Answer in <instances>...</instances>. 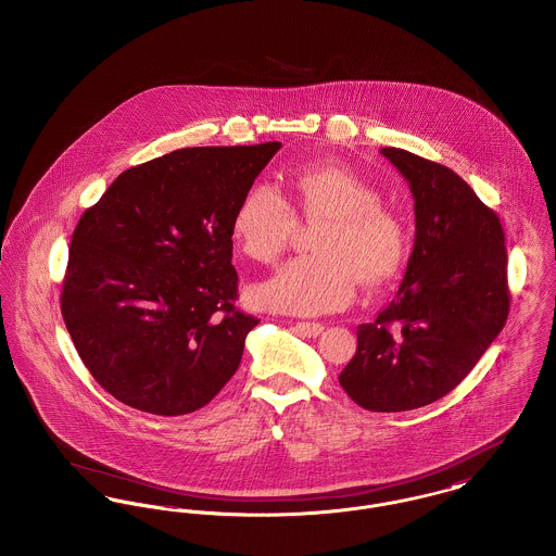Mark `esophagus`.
<instances>
[{
	"label": "esophagus",
	"mask_w": 556,
	"mask_h": 556,
	"mask_svg": "<svg viewBox=\"0 0 556 556\" xmlns=\"http://www.w3.org/2000/svg\"><path fill=\"white\" fill-rule=\"evenodd\" d=\"M294 327L295 331H300L306 338H317L326 329L324 324H315V321H298Z\"/></svg>",
	"instance_id": "esophagus-1"
}]
</instances>
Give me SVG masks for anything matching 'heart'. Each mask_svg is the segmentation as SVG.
<instances>
[{"instance_id":"1","label":"heart","mask_w":556,"mask_h":556,"mask_svg":"<svg viewBox=\"0 0 556 556\" xmlns=\"http://www.w3.org/2000/svg\"><path fill=\"white\" fill-rule=\"evenodd\" d=\"M298 210L326 218L315 239L319 254L279 266L252 288V302L273 313L321 315L346 306L357 283L378 286L399 268L405 232L382 205L380 191L346 165H315L294 176ZM232 237L250 258L275 261L290 243L295 210L273 182H254L232 214Z\"/></svg>"}]
</instances>
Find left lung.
<instances>
[{
    "mask_svg": "<svg viewBox=\"0 0 556 556\" xmlns=\"http://www.w3.org/2000/svg\"><path fill=\"white\" fill-rule=\"evenodd\" d=\"M382 155L414 195L416 239L405 277L338 376L369 412L428 405L470 374L508 319V256L497 214L445 165L403 149Z\"/></svg>",
    "mask_w": 556,
    "mask_h": 556,
    "instance_id": "1",
    "label": "left lung"
}]
</instances>
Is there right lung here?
Here are the masks:
<instances>
[{"label": "right lung", "mask_w": 556, "mask_h": 556, "mask_svg": "<svg viewBox=\"0 0 556 556\" xmlns=\"http://www.w3.org/2000/svg\"><path fill=\"white\" fill-rule=\"evenodd\" d=\"M281 142L191 147L122 172L79 218L61 311L117 401L185 416L229 382L258 319L241 313L232 214Z\"/></svg>", "instance_id": "add662e5"}]
</instances>
